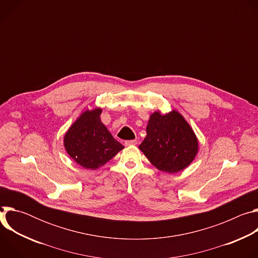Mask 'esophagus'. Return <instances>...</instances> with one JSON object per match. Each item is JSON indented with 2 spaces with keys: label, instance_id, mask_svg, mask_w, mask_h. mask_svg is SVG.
Here are the masks:
<instances>
[{
  "label": "esophagus",
  "instance_id": "1",
  "mask_svg": "<svg viewBox=\"0 0 258 258\" xmlns=\"http://www.w3.org/2000/svg\"><path fill=\"white\" fill-rule=\"evenodd\" d=\"M137 144V140H127L124 142V145L125 146H133V145H136Z\"/></svg>",
  "mask_w": 258,
  "mask_h": 258
}]
</instances>
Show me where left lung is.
Returning a JSON list of instances; mask_svg holds the SVG:
<instances>
[{
  "mask_svg": "<svg viewBox=\"0 0 258 258\" xmlns=\"http://www.w3.org/2000/svg\"><path fill=\"white\" fill-rule=\"evenodd\" d=\"M140 150L159 170L175 173L186 168L198 152L197 138L178 112H154L146 128Z\"/></svg>",
  "mask_w": 258,
  "mask_h": 258,
  "instance_id": "8db88e82",
  "label": "left lung"
}]
</instances>
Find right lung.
Masks as SVG:
<instances>
[{
	"instance_id": "1",
	"label": "right lung",
	"mask_w": 258,
	"mask_h": 258,
	"mask_svg": "<svg viewBox=\"0 0 258 258\" xmlns=\"http://www.w3.org/2000/svg\"><path fill=\"white\" fill-rule=\"evenodd\" d=\"M101 112L100 108L87 110L64 137V146L69 156L88 169H97L123 149V146L101 122Z\"/></svg>"
}]
</instances>
